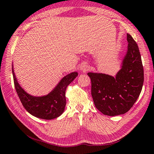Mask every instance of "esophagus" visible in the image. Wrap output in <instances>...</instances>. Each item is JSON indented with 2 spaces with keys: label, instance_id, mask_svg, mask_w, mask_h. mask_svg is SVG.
I'll return each instance as SVG.
<instances>
[{
  "label": "esophagus",
  "instance_id": "obj_1",
  "mask_svg": "<svg viewBox=\"0 0 154 154\" xmlns=\"http://www.w3.org/2000/svg\"><path fill=\"white\" fill-rule=\"evenodd\" d=\"M88 68H88V66L86 65V64H84V65L81 67V70H82V72H86L87 70H88Z\"/></svg>",
  "mask_w": 154,
  "mask_h": 154
}]
</instances>
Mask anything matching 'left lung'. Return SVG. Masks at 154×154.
<instances>
[{
	"label": "left lung",
	"instance_id": "1",
	"mask_svg": "<svg viewBox=\"0 0 154 154\" xmlns=\"http://www.w3.org/2000/svg\"><path fill=\"white\" fill-rule=\"evenodd\" d=\"M127 52L116 77L88 72L95 107L104 115L116 116L129 111L141 93L144 70L136 41L127 34Z\"/></svg>",
	"mask_w": 154,
	"mask_h": 154
}]
</instances>
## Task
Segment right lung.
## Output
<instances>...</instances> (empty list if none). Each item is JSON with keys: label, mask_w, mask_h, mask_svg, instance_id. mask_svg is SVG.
<instances>
[{"label": "right lung", "mask_w": 154, "mask_h": 154, "mask_svg": "<svg viewBox=\"0 0 154 154\" xmlns=\"http://www.w3.org/2000/svg\"><path fill=\"white\" fill-rule=\"evenodd\" d=\"M12 74L16 91L27 111L38 118L52 120L63 113L66 104V88L77 77L78 72H73L66 75L50 93L40 97L29 95L20 86L14 72L13 66Z\"/></svg>", "instance_id": "obj_1"}]
</instances>
